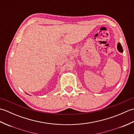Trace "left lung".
I'll return each mask as SVG.
<instances>
[{
  "label": "left lung",
  "mask_w": 134,
  "mask_h": 134,
  "mask_svg": "<svg viewBox=\"0 0 134 134\" xmlns=\"http://www.w3.org/2000/svg\"><path fill=\"white\" fill-rule=\"evenodd\" d=\"M118 49L119 52H122L123 51V48H122L120 43H118Z\"/></svg>",
  "instance_id": "obj_1"
}]
</instances>
